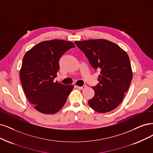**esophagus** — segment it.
<instances>
[{
    "label": "esophagus",
    "instance_id": "34e87169",
    "mask_svg": "<svg viewBox=\"0 0 153 153\" xmlns=\"http://www.w3.org/2000/svg\"><path fill=\"white\" fill-rule=\"evenodd\" d=\"M76 87L77 88H78L79 89H85L86 88V85H84L82 86H76Z\"/></svg>",
    "mask_w": 153,
    "mask_h": 153
}]
</instances>
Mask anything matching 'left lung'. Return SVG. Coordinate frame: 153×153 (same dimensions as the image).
<instances>
[{
	"instance_id": "1",
	"label": "left lung",
	"mask_w": 153,
	"mask_h": 153,
	"mask_svg": "<svg viewBox=\"0 0 153 153\" xmlns=\"http://www.w3.org/2000/svg\"><path fill=\"white\" fill-rule=\"evenodd\" d=\"M93 68L100 71L99 83L92 87L94 97L89 105L99 113L109 112L120 104L132 79L131 62L127 53L106 39L75 42Z\"/></svg>"
}]
</instances>
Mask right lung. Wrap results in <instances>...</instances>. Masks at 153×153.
<instances>
[{
  "mask_svg": "<svg viewBox=\"0 0 153 153\" xmlns=\"http://www.w3.org/2000/svg\"><path fill=\"white\" fill-rule=\"evenodd\" d=\"M75 45L53 39L39 43L26 53L20 70L22 88L30 103L45 114H53L65 105L72 85L53 82L62 55Z\"/></svg>",
  "mask_w": 153,
  "mask_h": 153,
  "instance_id": "1",
  "label": "right lung"
}]
</instances>
